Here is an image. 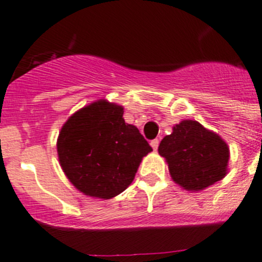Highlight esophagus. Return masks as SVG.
<instances>
[{"instance_id": "1", "label": "esophagus", "mask_w": 262, "mask_h": 262, "mask_svg": "<svg viewBox=\"0 0 262 262\" xmlns=\"http://www.w3.org/2000/svg\"><path fill=\"white\" fill-rule=\"evenodd\" d=\"M159 143H160L159 139H154V141H151V147L155 149V151H156L157 147H159Z\"/></svg>"}]
</instances>
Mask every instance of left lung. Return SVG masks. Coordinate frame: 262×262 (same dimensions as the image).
Wrapping results in <instances>:
<instances>
[{
  "label": "left lung",
  "instance_id": "obj_1",
  "mask_svg": "<svg viewBox=\"0 0 262 262\" xmlns=\"http://www.w3.org/2000/svg\"><path fill=\"white\" fill-rule=\"evenodd\" d=\"M159 154L166 160L172 180L187 190L205 189L227 175L228 144L199 121L177 124L161 141Z\"/></svg>",
  "mask_w": 262,
  "mask_h": 262
}]
</instances>
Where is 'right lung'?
Wrapping results in <instances>:
<instances>
[{
    "label": "right lung",
    "instance_id": "obj_1",
    "mask_svg": "<svg viewBox=\"0 0 262 262\" xmlns=\"http://www.w3.org/2000/svg\"><path fill=\"white\" fill-rule=\"evenodd\" d=\"M123 114V106L98 100L73 114L61 128L58 161L68 179L84 194L103 200L120 194L152 151Z\"/></svg>",
    "mask_w": 262,
    "mask_h": 262
}]
</instances>
